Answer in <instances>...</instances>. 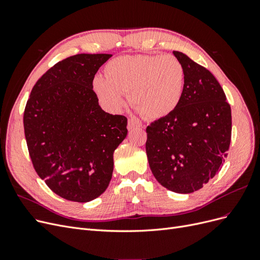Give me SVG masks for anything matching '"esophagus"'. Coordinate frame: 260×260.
<instances>
[{
    "instance_id": "obj_1",
    "label": "esophagus",
    "mask_w": 260,
    "mask_h": 260,
    "mask_svg": "<svg viewBox=\"0 0 260 260\" xmlns=\"http://www.w3.org/2000/svg\"><path fill=\"white\" fill-rule=\"evenodd\" d=\"M136 127H142V124H140L139 122H137L136 120H133V119H129L128 120V130H131V129H133V128H136Z\"/></svg>"
}]
</instances>
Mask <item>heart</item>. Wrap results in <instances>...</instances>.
<instances>
[{"label": "heart", "instance_id": "obj_1", "mask_svg": "<svg viewBox=\"0 0 260 260\" xmlns=\"http://www.w3.org/2000/svg\"><path fill=\"white\" fill-rule=\"evenodd\" d=\"M105 77H95L93 89L111 112H120L122 94L146 119H160L180 104L184 91V68L172 55H135L112 59Z\"/></svg>", "mask_w": 260, "mask_h": 260}]
</instances>
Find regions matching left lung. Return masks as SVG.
Returning a JSON list of instances; mask_svg holds the SVG:
<instances>
[{
  "label": "left lung",
  "mask_w": 260,
  "mask_h": 260,
  "mask_svg": "<svg viewBox=\"0 0 260 260\" xmlns=\"http://www.w3.org/2000/svg\"><path fill=\"white\" fill-rule=\"evenodd\" d=\"M183 65L184 91L170 115L146 128V155L156 180L187 194L206 184L222 167L230 147L232 117L221 85L208 69L174 51Z\"/></svg>",
  "instance_id": "obj_1"
}]
</instances>
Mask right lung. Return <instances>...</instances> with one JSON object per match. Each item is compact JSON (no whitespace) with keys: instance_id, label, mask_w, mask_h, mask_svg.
Masks as SVG:
<instances>
[{"instance_id":"right-lung-1","label":"right lung","mask_w":260,"mask_h":260,"mask_svg":"<svg viewBox=\"0 0 260 260\" xmlns=\"http://www.w3.org/2000/svg\"><path fill=\"white\" fill-rule=\"evenodd\" d=\"M112 54H77L51 67L31 90L23 129L38 176L67 201L86 203L104 193L114 152L127 137V117L105 113L93 91L99 68Z\"/></svg>"}]
</instances>
